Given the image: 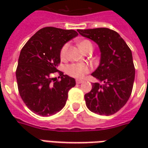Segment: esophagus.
Here are the masks:
<instances>
[{"mask_svg":"<svg viewBox=\"0 0 148 148\" xmlns=\"http://www.w3.org/2000/svg\"><path fill=\"white\" fill-rule=\"evenodd\" d=\"M83 82H84V81L82 80V79H77V80H76V83H77V84H81V83H82Z\"/></svg>","mask_w":148,"mask_h":148,"instance_id":"esophagus-1","label":"esophagus"}]
</instances>
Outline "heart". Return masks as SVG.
Instances as JSON below:
<instances>
[{
    "mask_svg": "<svg viewBox=\"0 0 148 148\" xmlns=\"http://www.w3.org/2000/svg\"><path fill=\"white\" fill-rule=\"evenodd\" d=\"M88 46H92V43L89 40H82L78 43L79 48L83 51L85 48H86ZM68 48V44H64L62 46L60 51V58L64 59L66 55V51ZM90 71V66L86 63H72L66 66V72L71 77H76V78H82L85 76V74H88Z\"/></svg>",
    "mask_w": 148,
    "mask_h": 148,
    "instance_id": "1",
    "label": "heart"
}]
</instances>
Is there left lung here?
<instances>
[{
	"label": "left lung",
	"instance_id": "left-lung-1",
	"mask_svg": "<svg viewBox=\"0 0 148 148\" xmlns=\"http://www.w3.org/2000/svg\"><path fill=\"white\" fill-rule=\"evenodd\" d=\"M77 32L94 41L101 51L99 66L92 76L104 84H92V90L85 94L87 108L99 115L114 114L127 103L132 91L135 66L132 51L116 32L109 28Z\"/></svg>",
	"mask_w": 148,
	"mask_h": 148
}]
</instances>
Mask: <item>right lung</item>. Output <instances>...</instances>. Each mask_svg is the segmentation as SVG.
Wrapping results in <instances>:
<instances>
[{
	"instance_id": "right-lung-1",
	"label": "right lung",
	"mask_w": 148,
	"mask_h": 148,
	"mask_svg": "<svg viewBox=\"0 0 148 148\" xmlns=\"http://www.w3.org/2000/svg\"><path fill=\"white\" fill-rule=\"evenodd\" d=\"M78 35L74 30L43 27L21 50L16 71L19 93L24 104L36 114L49 116L66 105L68 92L75 80L59 71L60 80L52 78L60 63V51Z\"/></svg>"
}]
</instances>
